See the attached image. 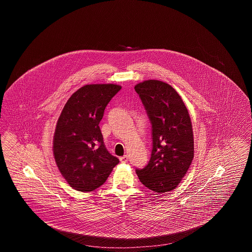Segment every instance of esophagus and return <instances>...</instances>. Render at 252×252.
Masks as SVG:
<instances>
[{
    "mask_svg": "<svg viewBox=\"0 0 252 252\" xmlns=\"http://www.w3.org/2000/svg\"><path fill=\"white\" fill-rule=\"evenodd\" d=\"M120 161L121 162H123V163H126V162L128 161V157L126 156V155L120 157Z\"/></svg>",
    "mask_w": 252,
    "mask_h": 252,
    "instance_id": "esophagus-1",
    "label": "esophagus"
}]
</instances>
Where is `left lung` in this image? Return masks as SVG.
I'll return each instance as SVG.
<instances>
[{
  "label": "left lung",
  "mask_w": 252,
  "mask_h": 252,
  "mask_svg": "<svg viewBox=\"0 0 252 252\" xmlns=\"http://www.w3.org/2000/svg\"><path fill=\"white\" fill-rule=\"evenodd\" d=\"M152 125L153 148L148 164L136 173L145 187L156 192L175 189L193 158L192 122L177 91L159 80L135 86Z\"/></svg>",
  "instance_id": "left-lung-1"
}]
</instances>
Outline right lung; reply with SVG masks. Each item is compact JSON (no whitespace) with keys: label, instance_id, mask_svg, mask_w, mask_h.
Returning <instances> with one entry per match:
<instances>
[{"label":"right lung","instance_id":"obj_1","mask_svg":"<svg viewBox=\"0 0 252 252\" xmlns=\"http://www.w3.org/2000/svg\"><path fill=\"white\" fill-rule=\"evenodd\" d=\"M121 89L116 84L85 85L72 94L61 111L53 152L62 177L74 190H95L119 163L105 146L99 123Z\"/></svg>","mask_w":252,"mask_h":252}]
</instances>
